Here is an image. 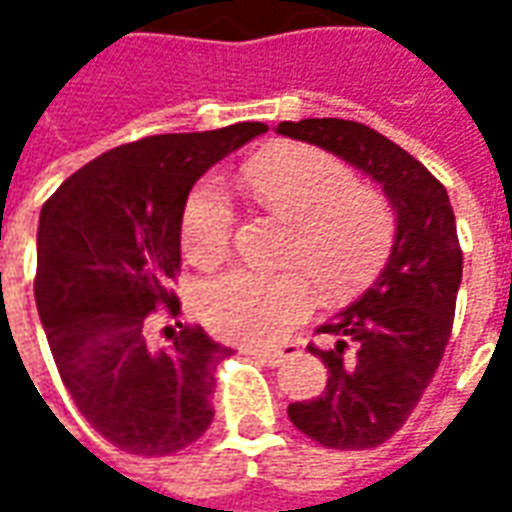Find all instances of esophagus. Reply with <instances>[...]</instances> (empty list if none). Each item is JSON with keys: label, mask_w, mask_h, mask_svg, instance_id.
Segmentation results:
<instances>
[{"label": "esophagus", "mask_w": 512, "mask_h": 512, "mask_svg": "<svg viewBox=\"0 0 512 512\" xmlns=\"http://www.w3.org/2000/svg\"><path fill=\"white\" fill-rule=\"evenodd\" d=\"M299 354H301L299 343L282 345V348H255V351H252V356L260 359V362L268 367H279L285 359H293V356H299Z\"/></svg>", "instance_id": "obj_1"}]
</instances>
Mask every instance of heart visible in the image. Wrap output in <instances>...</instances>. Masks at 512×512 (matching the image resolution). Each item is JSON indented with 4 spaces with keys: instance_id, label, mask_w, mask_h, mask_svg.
Returning <instances> with one entry per match:
<instances>
[{
    "instance_id": "heart-1",
    "label": "heart",
    "mask_w": 512,
    "mask_h": 512,
    "mask_svg": "<svg viewBox=\"0 0 512 512\" xmlns=\"http://www.w3.org/2000/svg\"><path fill=\"white\" fill-rule=\"evenodd\" d=\"M255 197L296 224L290 260L329 293H345L373 277L395 235V213L384 194L326 150L285 145L249 167ZM235 208L222 178L208 175L191 189L180 241L194 266L219 263L233 244ZM315 288L304 271L266 274L235 266L205 279L197 315L211 332L249 345H274L310 318Z\"/></svg>"
}]
</instances>
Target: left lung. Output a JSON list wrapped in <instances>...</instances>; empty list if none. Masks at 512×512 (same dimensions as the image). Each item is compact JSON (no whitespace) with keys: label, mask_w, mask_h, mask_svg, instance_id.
I'll return each instance as SVG.
<instances>
[{"label":"left lung","mask_w":512,"mask_h":512,"mask_svg":"<svg viewBox=\"0 0 512 512\" xmlns=\"http://www.w3.org/2000/svg\"><path fill=\"white\" fill-rule=\"evenodd\" d=\"M277 131L367 172L397 213L384 271L315 332L332 340L329 348L307 345L329 367L326 389L288 406L290 422L323 447L370 450L406 425L450 343L463 274L455 213L447 189L425 164L376 128L310 117L279 123Z\"/></svg>","instance_id":"obj_1"}]
</instances>
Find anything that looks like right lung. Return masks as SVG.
<instances>
[{"label": "right lung", "instance_id": "right-lung-1", "mask_svg": "<svg viewBox=\"0 0 512 512\" xmlns=\"http://www.w3.org/2000/svg\"><path fill=\"white\" fill-rule=\"evenodd\" d=\"M266 123L156 134L84 164L51 194L38 227L35 301L65 389L106 441L161 458L213 419V370L230 348L178 323L150 343L158 315L178 318L180 222L191 186Z\"/></svg>", "mask_w": 512, "mask_h": 512}]
</instances>
